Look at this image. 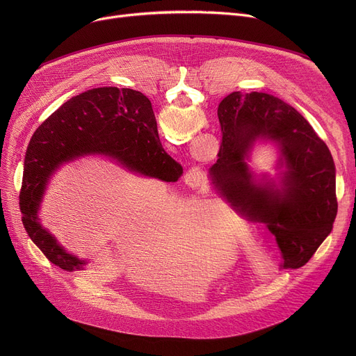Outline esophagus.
<instances>
[{
	"label": "esophagus",
	"instance_id": "esophagus-1",
	"mask_svg": "<svg viewBox=\"0 0 356 356\" xmlns=\"http://www.w3.org/2000/svg\"><path fill=\"white\" fill-rule=\"evenodd\" d=\"M202 179H203V176H202V170L199 167H191L189 170L186 172V181L192 186H199Z\"/></svg>",
	"mask_w": 356,
	"mask_h": 356
}]
</instances>
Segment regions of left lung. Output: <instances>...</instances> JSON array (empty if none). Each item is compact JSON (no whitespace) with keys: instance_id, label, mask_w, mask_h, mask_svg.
<instances>
[{"instance_id":"obj_1","label":"left lung","mask_w":356,"mask_h":356,"mask_svg":"<svg viewBox=\"0 0 356 356\" xmlns=\"http://www.w3.org/2000/svg\"><path fill=\"white\" fill-rule=\"evenodd\" d=\"M222 143L209 168L215 191L250 220L264 223L282 251V268H300L333 228L338 212L336 168L307 120L264 92H232L219 104ZM279 149L275 181L248 161L257 142Z\"/></svg>"}]
</instances>
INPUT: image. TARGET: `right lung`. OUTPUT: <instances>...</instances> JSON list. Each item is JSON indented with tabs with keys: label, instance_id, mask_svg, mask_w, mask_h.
Segmentation results:
<instances>
[{
	"label": "right lung",
	"instance_id": "add662e5",
	"mask_svg": "<svg viewBox=\"0 0 356 356\" xmlns=\"http://www.w3.org/2000/svg\"><path fill=\"white\" fill-rule=\"evenodd\" d=\"M104 156L128 172L177 181L183 167L160 143L152 102L141 92L105 86L70 98L35 129L24 159L20 191L26 232L54 266L83 270L88 261L67 252L40 222L39 211L51 176L60 165Z\"/></svg>",
	"mask_w": 356,
	"mask_h": 356
}]
</instances>
